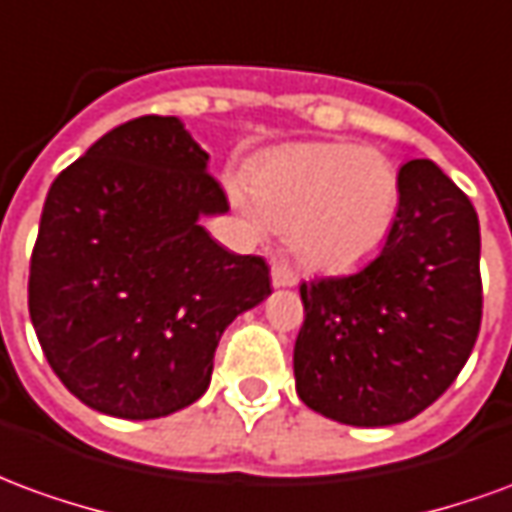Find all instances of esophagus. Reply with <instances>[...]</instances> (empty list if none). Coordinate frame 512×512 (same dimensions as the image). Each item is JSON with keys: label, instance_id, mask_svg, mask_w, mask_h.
Segmentation results:
<instances>
[{"label": "esophagus", "instance_id": "34e87169", "mask_svg": "<svg viewBox=\"0 0 512 512\" xmlns=\"http://www.w3.org/2000/svg\"><path fill=\"white\" fill-rule=\"evenodd\" d=\"M271 282H274V288H293L299 282V277H296V271L285 260H277L271 266Z\"/></svg>", "mask_w": 512, "mask_h": 512}]
</instances>
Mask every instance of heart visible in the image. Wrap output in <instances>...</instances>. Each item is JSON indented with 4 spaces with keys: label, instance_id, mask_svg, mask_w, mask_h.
I'll return each instance as SVG.
<instances>
[{
    "label": "heart",
    "instance_id": "obj_1",
    "mask_svg": "<svg viewBox=\"0 0 512 512\" xmlns=\"http://www.w3.org/2000/svg\"><path fill=\"white\" fill-rule=\"evenodd\" d=\"M255 205L235 194L257 230H288L301 263L340 271L373 257L400 208L395 164L351 142H301L271 150L249 172Z\"/></svg>",
    "mask_w": 512,
    "mask_h": 512
}]
</instances>
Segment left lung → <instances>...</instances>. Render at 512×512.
<instances>
[{"instance_id": "8db88e82", "label": "left lung", "mask_w": 512, "mask_h": 512, "mask_svg": "<svg viewBox=\"0 0 512 512\" xmlns=\"http://www.w3.org/2000/svg\"><path fill=\"white\" fill-rule=\"evenodd\" d=\"M299 397L323 417L384 428L439 400L483 318L480 222L428 158L400 167V208L381 255L351 277L301 285Z\"/></svg>"}]
</instances>
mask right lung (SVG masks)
Returning a JSON list of instances; mask_svg holds the SVG:
<instances>
[{
	"label": "right lung",
	"mask_w": 512,
	"mask_h": 512,
	"mask_svg": "<svg viewBox=\"0 0 512 512\" xmlns=\"http://www.w3.org/2000/svg\"><path fill=\"white\" fill-rule=\"evenodd\" d=\"M230 208L178 117L112 128L51 183L29 260V318L68 392L158 419L211 384L224 329L271 293L263 257L200 224Z\"/></svg>",
	"instance_id": "right-lung-1"
}]
</instances>
